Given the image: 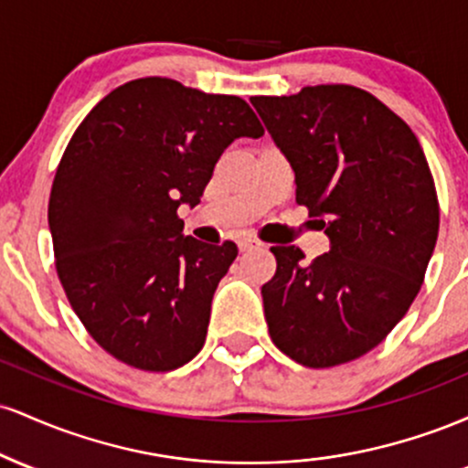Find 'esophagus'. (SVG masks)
Masks as SVG:
<instances>
[{"label": "esophagus", "instance_id": "1", "mask_svg": "<svg viewBox=\"0 0 468 468\" xmlns=\"http://www.w3.org/2000/svg\"><path fill=\"white\" fill-rule=\"evenodd\" d=\"M238 246H239V252H249V250H252V249H260V241H255V239H241Z\"/></svg>", "mask_w": 468, "mask_h": 468}]
</instances>
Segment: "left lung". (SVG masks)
<instances>
[{
	"mask_svg": "<svg viewBox=\"0 0 468 468\" xmlns=\"http://www.w3.org/2000/svg\"><path fill=\"white\" fill-rule=\"evenodd\" d=\"M250 103L292 166L297 204L330 238L310 264L297 246L271 249L268 332L305 367L350 363L394 330L422 286L440 227L427 158L410 125L354 85Z\"/></svg>",
	"mask_w": 468,
	"mask_h": 468,
	"instance_id": "left-lung-1",
	"label": "left lung"
}]
</instances>
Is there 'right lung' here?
I'll use <instances>...</instances> for the list:
<instances>
[{
	"mask_svg": "<svg viewBox=\"0 0 468 468\" xmlns=\"http://www.w3.org/2000/svg\"><path fill=\"white\" fill-rule=\"evenodd\" d=\"M261 133L239 96L147 77L112 90L69 138L48 204L57 272L80 324L118 361L169 372L202 350L238 246L182 235L178 207L200 202L235 138Z\"/></svg>",
	"mask_w": 468,
	"mask_h": 468,
	"instance_id": "1",
	"label": "right lung"
}]
</instances>
